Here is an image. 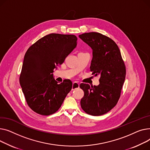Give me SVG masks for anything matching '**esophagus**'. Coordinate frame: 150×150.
Returning a JSON list of instances; mask_svg holds the SVG:
<instances>
[{"label":"esophagus","instance_id":"1","mask_svg":"<svg viewBox=\"0 0 150 150\" xmlns=\"http://www.w3.org/2000/svg\"><path fill=\"white\" fill-rule=\"evenodd\" d=\"M79 88V83L77 82H74L73 83V86H72V90H76L77 88Z\"/></svg>","mask_w":150,"mask_h":150}]
</instances>
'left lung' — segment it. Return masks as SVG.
Instances as JSON below:
<instances>
[{
  "label": "left lung",
  "mask_w": 150,
  "mask_h": 150,
  "mask_svg": "<svg viewBox=\"0 0 150 150\" xmlns=\"http://www.w3.org/2000/svg\"><path fill=\"white\" fill-rule=\"evenodd\" d=\"M93 50L90 70L99 75V85H80L84 91L81 100L83 110L92 116L108 112L117 104L124 83L126 68L117 44L107 36L96 32L79 35Z\"/></svg>",
  "instance_id": "1"
}]
</instances>
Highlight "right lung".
Returning a JSON list of instances; mask_svg holds the SVG:
<instances>
[{
    "mask_svg": "<svg viewBox=\"0 0 150 150\" xmlns=\"http://www.w3.org/2000/svg\"><path fill=\"white\" fill-rule=\"evenodd\" d=\"M77 40L74 35L52 33L26 52L19 80L26 101L34 112L44 116L56 112L71 90V81L58 83L52 73L76 47Z\"/></svg>",
    "mask_w": 150,
    "mask_h": 150,
    "instance_id": "1",
    "label": "right lung"
}]
</instances>
